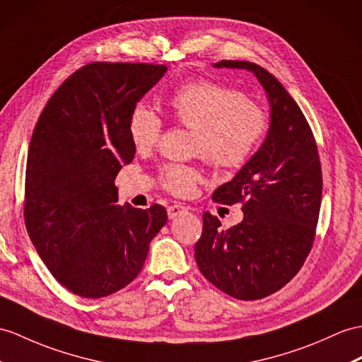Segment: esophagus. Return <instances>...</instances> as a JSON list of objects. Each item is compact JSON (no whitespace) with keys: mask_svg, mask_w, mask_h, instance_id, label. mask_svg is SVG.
<instances>
[{"mask_svg":"<svg viewBox=\"0 0 362 362\" xmlns=\"http://www.w3.org/2000/svg\"><path fill=\"white\" fill-rule=\"evenodd\" d=\"M184 214H187V207H184L181 204H173V206L167 207V215H169L170 219L180 216V215H184Z\"/></svg>","mask_w":362,"mask_h":362,"instance_id":"34e87169","label":"esophagus"}]
</instances>
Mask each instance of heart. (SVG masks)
Returning a JSON list of instances; mask_svg holds the SVG:
<instances>
[{
	"label": "heart",
	"mask_w": 362,
	"mask_h": 362,
	"mask_svg": "<svg viewBox=\"0 0 362 362\" xmlns=\"http://www.w3.org/2000/svg\"><path fill=\"white\" fill-rule=\"evenodd\" d=\"M172 117L195 132L193 151L216 169H238L257 151L267 130V115L259 104L232 87L201 78L181 86L170 96ZM129 136L138 151L153 147L161 136L163 121L139 104L129 117ZM199 180L197 167L165 164L161 186L175 195H187Z\"/></svg>",
	"instance_id": "obj_1"
}]
</instances>
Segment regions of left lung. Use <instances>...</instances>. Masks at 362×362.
Segmentation results:
<instances>
[{
	"mask_svg": "<svg viewBox=\"0 0 362 362\" xmlns=\"http://www.w3.org/2000/svg\"><path fill=\"white\" fill-rule=\"evenodd\" d=\"M216 69L249 70L270 104L267 136L214 201L241 202L240 224L223 228L206 211L195 259L202 275L224 293L244 301L283 288L307 258L318 224L322 173L312 129L278 79L249 61H219Z\"/></svg>",
	"mask_w": 362,
	"mask_h": 362,
	"instance_id": "1",
	"label": "left lung"
}]
</instances>
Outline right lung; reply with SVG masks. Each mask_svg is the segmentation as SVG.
I'll list each match as a JSON object with an SVG mask.
<instances>
[{"label":"right lung","mask_w":362,"mask_h":362,"mask_svg":"<svg viewBox=\"0 0 362 362\" xmlns=\"http://www.w3.org/2000/svg\"><path fill=\"white\" fill-rule=\"evenodd\" d=\"M164 64L92 63L61 84L41 112L25 167L24 221L59 284L103 298L134 281L167 223L163 206H118L115 176L134 160L129 117Z\"/></svg>","instance_id":"add662e5"}]
</instances>
